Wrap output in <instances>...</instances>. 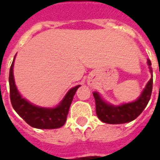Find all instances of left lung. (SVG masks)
Segmentation results:
<instances>
[{
    "label": "left lung",
    "mask_w": 160,
    "mask_h": 160,
    "mask_svg": "<svg viewBox=\"0 0 160 160\" xmlns=\"http://www.w3.org/2000/svg\"><path fill=\"white\" fill-rule=\"evenodd\" d=\"M148 64L150 68L152 78L148 81L145 89L142 91L141 96L132 103H128L116 106L104 102L99 94L93 92L96 104V113L98 118L103 122L109 124H121L129 122L138 118L146 106L151 98L152 91V70L151 68V61L148 59Z\"/></svg>",
    "instance_id": "8db88e82"
}]
</instances>
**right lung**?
Here are the masks:
<instances>
[{
	"mask_svg": "<svg viewBox=\"0 0 160 160\" xmlns=\"http://www.w3.org/2000/svg\"><path fill=\"white\" fill-rule=\"evenodd\" d=\"M13 58L9 71V87H10V99L14 111L19 117L26 121V123L36 128L53 129L63 126L67 121L69 107L73 101V96L77 89L80 87L71 88L62 102L56 108H42L31 104L30 102L21 97L17 90L13 78Z\"/></svg>",
	"mask_w": 160,
	"mask_h": 160,
	"instance_id": "obj_1",
	"label": "right lung"
}]
</instances>
